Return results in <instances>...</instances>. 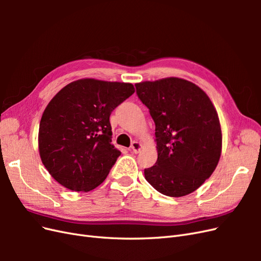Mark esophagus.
Instances as JSON below:
<instances>
[{"label": "esophagus", "instance_id": "1", "mask_svg": "<svg viewBox=\"0 0 261 261\" xmlns=\"http://www.w3.org/2000/svg\"><path fill=\"white\" fill-rule=\"evenodd\" d=\"M141 149V145L138 143V141H133V144L130 146V150L134 153H139Z\"/></svg>", "mask_w": 261, "mask_h": 261}]
</instances>
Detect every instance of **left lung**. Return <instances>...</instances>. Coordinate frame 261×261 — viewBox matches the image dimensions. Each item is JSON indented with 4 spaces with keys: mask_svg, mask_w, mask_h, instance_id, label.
<instances>
[{
    "mask_svg": "<svg viewBox=\"0 0 261 261\" xmlns=\"http://www.w3.org/2000/svg\"><path fill=\"white\" fill-rule=\"evenodd\" d=\"M135 87L155 124L158 160L145 169V178L165 196L195 192L216 170L222 149L211 100L198 86L176 77Z\"/></svg>",
    "mask_w": 261,
    "mask_h": 261,
    "instance_id": "left-lung-1",
    "label": "left lung"
}]
</instances>
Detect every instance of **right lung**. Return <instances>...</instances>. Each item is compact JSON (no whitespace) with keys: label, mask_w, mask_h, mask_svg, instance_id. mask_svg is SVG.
<instances>
[{"label":"right lung","mask_w":261,"mask_h":261,"mask_svg":"<svg viewBox=\"0 0 261 261\" xmlns=\"http://www.w3.org/2000/svg\"><path fill=\"white\" fill-rule=\"evenodd\" d=\"M135 92L128 83L86 78L68 84L46 106L39 125V152L51 176L75 192L103 181L120 156L110 115Z\"/></svg>","instance_id":"add662e5"}]
</instances>
